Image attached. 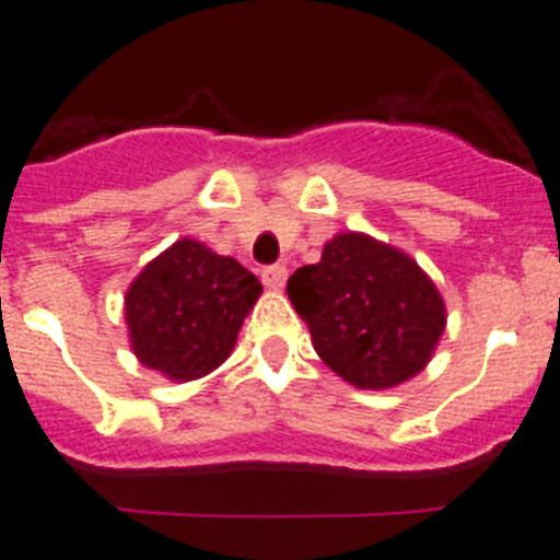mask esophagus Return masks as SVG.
Masks as SVG:
<instances>
[{
    "label": "esophagus",
    "instance_id": "34e87169",
    "mask_svg": "<svg viewBox=\"0 0 560 560\" xmlns=\"http://www.w3.org/2000/svg\"><path fill=\"white\" fill-rule=\"evenodd\" d=\"M261 281L268 290H281L287 281V268L284 265H268V268H261Z\"/></svg>",
    "mask_w": 560,
    "mask_h": 560
}]
</instances>
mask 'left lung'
Wrapping results in <instances>:
<instances>
[{"instance_id":"left-lung-1","label":"left lung","mask_w":560,"mask_h":560,"mask_svg":"<svg viewBox=\"0 0 560 560\" xmlns=\"http://www.w3.org/2000/svg\"><path fill=\"white\" fill-rule=\"evenodd\" d=\"M317 357L346 382L382 390L416 376L443 335L435 284L401 250L365 234H337L315 265L287 281Z\"/></svg>"}]
</instances>
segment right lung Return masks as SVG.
<instances>
[{
	"label": "right lung",
	"mask_w": 560,
	"mask_h": 560,
	"mask_svg": "<svg viewBox=\"0 0 560 560\" xmlns=\"http://www.w3.org/2000/svg\"><path fill=\"white\" fill-rule=\"evenodd\" d=\"M259 292V279L236 259L178 240L128 290L133 354L170 380H198L231 354Z\"/></svg>",
	"instance_id": "right-lung-1"
}]
</instances>
